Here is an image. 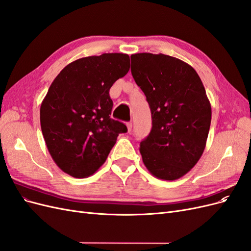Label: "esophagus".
<instances>
[{"label":"esophagus","mask_w":251,"mask_h":251,"mask_svg":"<svg viewBox=\"0 0 251 251\" xmlns=\"http://www.w3.org/2000/svg\"><path fill=\"white\" fill-rule=\"evenodd\" d=\"M126 126H127V131L131 132L132 131V123H131V121H128V123H126Z\"/></svg>","instance_id":"34e87169"}]
</instances>
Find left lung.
<instances>
[{
  "label": "left lung",
  "mask_w": 251,
  "mask_h": 251,
  "mask_svg": "<svg viewBox=\"0 0 251 251\" xmlns=\"http://www.w3.org/2000/svg\"><path fill=\"white\" fill-rule=\"evenodd\" d=\"M131 72L151 114L140 154L155 177L176 180L198 162L206 144L211 108L193 67L165 54L131 55Z\"/></svg>",
  "instance_id": "8db88e82"
}]
</instances>
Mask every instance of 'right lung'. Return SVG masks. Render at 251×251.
<instances>
[{
  "mask_svg": "<svg viewBox=\"0 0 251 251\" xmlns=\"http://www.w3.org/2000/svg\"><path fill=\"white\" fill-rule=\"evenodd\" d=\"M130 56L103 53L66 66L41 105L44 139L58 168L75 178L94 174L104 163L124 123L110 117V89L130 70Z\"/></svg>",
  "mask_w": 251,
  "mask_h": 251,
  "instance_id": "obj_1",
  "label": "right lung"
}]
</instances>
